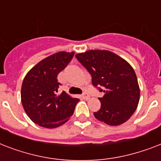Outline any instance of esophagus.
<instances>
[{
	"mask_svg": "<svg viewBox=\"0 0 161 161\" xmlns=\"http://www.w3.org/2000/svg\"><path fill=\"white\" fill-rule=\"evenodd\" d=\"M82 98H83V99H85V100H88V99H89V98H90V95H89L88 93H85L82 95Z\"/></svg>",
	"mask_w": 161,
	"mask_h": 161,
	"instance_id": "34e87169",
	"label": "esophagus"
}]
</instances>
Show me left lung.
<instances>
[{"mask_svg":"<svg viewBox=\"0 0 161 161\" xmlns=\"http://www.w3.org/2000/svg\"><path fill=\"white\" fill-rule=\"evenodd\" d=\"M76 58L92 76L93 86L103 87L101 107L94 117L111 126L125 123L135 112L140 90L134 68L124 58L108 50H88Z\"/></svg>","mask_w":161,"mask_h":161,"instance_id":"8db88e82","label":"left lung"}]
</instances>
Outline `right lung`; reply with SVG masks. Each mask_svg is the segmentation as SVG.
<instances>
[{"label":"right lung","mask_w":161,"mask_h":161,"mask_svg":"<svg viewBox=\"0 0 161 161\" xmlns=\"http://www.w3.org/2000/svg\"><path fill=\"white\" fill-rule=\"evenodd\" d=\"M74 52H58L47 57L26 73L21 100L30 119L47 129L59 127L73 115L78 98L66 92L58 93V75L72 60Z\"/></svg>","instance_id":"add662e5"}]
</instances>
